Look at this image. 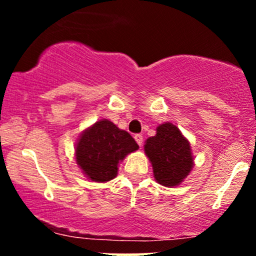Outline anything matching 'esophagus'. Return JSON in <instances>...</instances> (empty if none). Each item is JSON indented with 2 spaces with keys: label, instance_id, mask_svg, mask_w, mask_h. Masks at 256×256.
Returning <instances> with one entry per match:
<instances>
[{
  "label": "esophagus",
  "instance_id": "obj_1",
  "mask_svg": "<svg viewBox=\"0 0 256 256\" xmlns=\"http://www.w3.org/2000/svg\"><path fill=\"white\" fill-rule=\"evenodd\" d=\"M134 140H136L138 146H143V136H142V134H134Z\"/></svg>",
  "mask_w": 256,
  "mask_h": 256
}]
</instances>
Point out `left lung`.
Returning a JSON list of instances; mask_svg holds the SVG:
<instances>
[{
    "label": "left lung",
    "mask_w": 256,
    "mask_h": 256,
    "mask_svg": "<svg viewBox=\"0 0 256 256\" xmlns=\"http://www.w3.org/2000/svg\"><path fill=\"white\" fill-rule=\"evenodd\" d=\"M144 152L155 179L165 186L180 184L194 166L190 143L172 122L158 126L156 134L146 140Z\"/></svg>",
    "instance_id": "left-lung-1"
}]
</instances>
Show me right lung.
I'll use <instances>...</instances> for the list:
<instances>
[{
  "instance_id": "add662e5",
  "label": "right lung",
  "mask_w": 256,
  "mask_h": 256,
  "mask_svg": "<svg viewBox=\"0 0 256 256\" xmlns=\"http://www.w3.org/2000/svg\"><path fill=\"white\" fill-rule=\"evenodd\" d=\"M137 149L128 132L104 119L82 134L76 146V160L88 178L104 183L116 177L120 161Z\"/></svg>"
}]
</instances>
